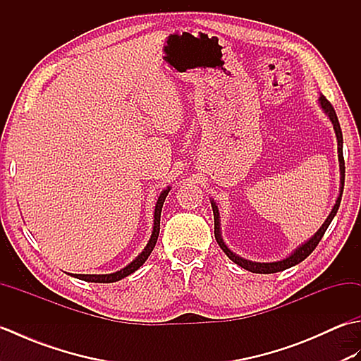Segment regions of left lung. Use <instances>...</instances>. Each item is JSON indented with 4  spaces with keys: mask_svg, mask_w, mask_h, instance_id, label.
I'll use <instances>...</instances> for the list:
<instances>
[{
    "mask_svg": "<svg viewBox=\"0 0 361 361\" xmlns=\"http://www.w3.org/2000/svg\"><path fill=\"white\" fill-rule=\"evenodd\" d=\"M319 105L321 109L324 110V113L329 116V119H331V122L334 124V130H335V135H336V141H338V161H340V195L338 198H336L335 202V206L332 208L331 214H329V217L326 219V221L323 225H321V228L318 229V231L313 234L310 239L307 242H304L302 245H299V247L291 252L290 256H287L286 259H281V260H276V262H252V260H247L243 259L240 256H237L235 252H233L231 250H229L226 247V243L224 242V239H221V233H220V217H219V208L217 204L214 200H211V206H212V212H214V235H216V240L219 243V247L224 250L225 255L233 260L234 264H237L239 267L245 268V270H248L251 273H264V274H268V273H278V271H283L287 270V268L293 267L299 262H302V260L307 257L310 252L315 250L318 247L319 240L323 239V235L326 233V229L329 228V225H331V221L334 220V217L336 216V211H338L340 208V203H341V195H343V189H344V158H343V133H341V127H340V122H338V118H336V113L334 110L332 104L327 101V99L321 94L319 96Z\"/></svg>",
    "mask_w": 361,
    "mask_h": 361,
    "instance_id": "obj_1",
    "label": "left lung"
}]
</instances>
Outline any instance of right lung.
I'll return each instance as SVG.
<instances>
[{"instance_id": "add662e5", "label": "right lung", "mask_w": 361, "mask_h": 361, "mask_svg": "<svg viewBox=\"0 0 361 361\" xmlns=\"http://www.w3.org/2000/svg\"><path fill=\"white\" fill-rule=\"evenodd\" d=\"M169 190H171V188L164 189L163 192L159 194L158 200H157V206H155V216H153V231H152V235H150V240L147 243V247H145L142 250V252L140 256H137L133 262H130L127 267L121 268L119 271H114V273H110V274H71L74 276V278L78 279H82V281H87V282H99V283H110V282H116V281H121L127 278L128 274L135 273L137 268H140L145 260H147V257L150 256V252L153 251V248H155L157 245V240H158V235H159V219H161V209H163V204H164V200L166 197L169 194Z\"/></svg>"}]
</instances>
